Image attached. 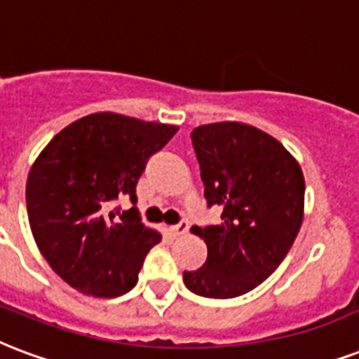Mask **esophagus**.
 Listing matches in <instances>:
<instances>
[{
    "label": "esophagus",
    "instance_id": "34e87169",
    "mask_svg": "<svg viewBox=\"0 0 359 359\" xmlns=\"http://www.w3.org/2000/svg\"><path fill=\"white\" fill-rule=\"evenodd\" d=\"M188 231V222H180L177 226H171L169 228V233L173 235V237H180V235H184Z\"/></svg>",
    "mask_w": 359,
    "mask_h": 359
}]
</instances>
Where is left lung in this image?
Wrapping results in <instances>:
<instances>
[{
    "mask_svg": "<svg viewBox=\"0 0 359 359\" xmlns=\"http://www.w3.org/2000/svg\"><path fill=\"white\" fill-rule=\"evenodd\" d=\"M205 199L222 210L220 224L191 231L207 243V262L184 271L186 288L229 299L264 283L294 245L303 222L305 179L275 137L243 122L191 131Z\"/></svg>",
    "mask_w": 359,
    "mask_h": 359,
    "instance_id": "8db88e82",
    "label": "left lung"
}]
</instances>
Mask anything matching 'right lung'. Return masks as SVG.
Wrapping results in <instances>:
<instances>
[{"mask_svg": "<svg viewBox=\"0 0 359 359\" xmlns=\"http://www.w3.org/2000/svg\"><path fill=\"white\" fill-rule=\"evenodd\" d=\"M177 126L116 113L75 120L46 144L29 169V228L54 273L94 297H116L137 284L144 256L161 241L135 207L111 210L130 196L152 154Z\"/></svg>", "mask_w": 359, "mask_h": 359, "instance_id": "obj_1", "label": "right lung"}]
</instances>
